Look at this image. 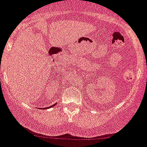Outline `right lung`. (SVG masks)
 <instances>
[{
	"label": "right lung",
	"instance_id": "1",
	"mask_svg": "<svg viewBox=\"0 0 147 147\" xmlns=\"http://www.w3.org/2000/svg\"><path fill=\"white\" fill-rule=\"evenodd\" d=\"M53 107V105L51 106V107ZM46 108H49V107H46ZM46 108H45V109H46Z\"/></svg>",
	"mask_w": 147,
	"mask_h": 147
}]
</instances>
